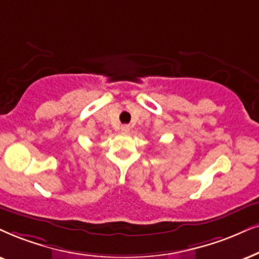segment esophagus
<instances>
[{"mask_svg": "<svg viewBox=\"0 0 259 259\" xmlns=\"http://www.w3.org/2000/svg\"><path fill=\"white\" fill-rule=\"evenodd\" d=\"M120 130H122V133H129L130 127H129V125H123L122 127H120Z\"/></svg>", "mask_w": 259, "mask_h": 259, "instance_id": "34e87169", "label": "esophagus"}]
</instances>
